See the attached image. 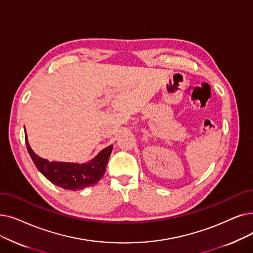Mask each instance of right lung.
<instances>
[{"label": "right lung", "mask_w": 253, "mask_h": 253, "mask_svg": "<svg viewBox=\"0 0 253 253\" xmlns=\"http://www.w3.org/2000/svg\"><path fill=\"white\" fill-rule=\"evenodd\" d=\"M26 145L30 156L38 170L52 184L68 190H81L98 183L105 172L113 146L103 149L98 155L86 163H69L48 161L33 152L26 134Z\"/></svg>", "instance_id": "add662e5"}]
</instances>
